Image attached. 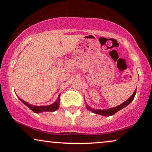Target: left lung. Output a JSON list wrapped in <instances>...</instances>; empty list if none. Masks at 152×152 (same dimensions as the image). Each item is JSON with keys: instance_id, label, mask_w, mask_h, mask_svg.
<instances>
[{"instance_id": "1", "label": "left lung", "mask_w": 152, "mask_h": 152, "mask_svg": "<svg viewBox=\"0 0 152 152\" xmlns=\"http://www.w3.org/2000/svg\"><path fill=\"white\" fill-rule=\"evenodd\" d=\"M136 89L135 90L134 93H133V95L129 97V98L127 99V100L125 101L124 102H123L122 104H121L120 105L118 106V107L111 108V109H104V110L94 109H92V108H91L90 107H88V105H86V107L87 109L89 110V111H92V112H93V113H95L96 114H99V115H104V116L113 115L116 113V112H118V111H120V110L123 109L124 107H125L126 106L132 102L133 100H134L135 95H136Z\"/></svg>"}]
</instances>
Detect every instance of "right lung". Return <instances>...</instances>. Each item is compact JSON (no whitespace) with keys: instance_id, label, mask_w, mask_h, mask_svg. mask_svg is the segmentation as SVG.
Wrapping results in <instances>:
<instances>
[{"instance_id":"obj_1","label":"right lung","mask_w":152,"mask_h":152,"mask_svg":"<svg viewBox=\"0 0 152 152\" xmlns=\"http://www.w3.org/2000/svg\"><path fill=\"white\" fill-rule=\"evenodd\" d=\"M20 101L24 104L25 105H26L27 107H28L30 109L32 110L34 113H41V112L44 111H55L56 110H57L59 107V101H60V94L58 95V98L53 104H52L48 106H32L30 104L27 102L23 100L22 99L19 98Z\"/></svg>"}]
</instances>
